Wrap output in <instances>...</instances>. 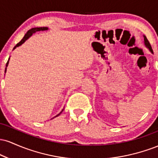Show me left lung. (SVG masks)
I'll list each match as a JSON object with an SVG mask.
<instances>
[{
    "mask_svg": "<svg viewBox=\"0 0 158 158\" xmlns=\"http://www.w3.org/2000/svg\"><path fill=\"white\" fill-rule=\"evenodd\" d=\"M143 37H144V44H145V45H146V48H148V49H149V50L152 52V53H153V50H152L151 44H150L149 41H148L147 38H146L145 35H143Z\"/></svg>",
    "mask_w": 158,
    "mask_h": 158,
    "instance_id": "left-lung-1",
    "label": "left lung"
}]
</instances>
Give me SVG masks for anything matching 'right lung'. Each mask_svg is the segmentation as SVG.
Wrapping results in <instances>:
<instances>
[{"mask_svg":"<svg viewBox=\"0 0 158 158\" xmlns=\"http://www.w3.org/2000/svg\"><path fill=\"white\" fill-rule=\"evenodd\" d=\"M48 30V27H35V28H32V29H30V30H28V31H27V32L26 34H25V35L23 36V38L22 39V40H21V41H20L19 43H18L17 44L15 45V47H14V48H13V50L14 49H15L16 48H17V47H19V46H21V44H23V43L25 42V41H26V40H27L29 39V38L30 37V36H31L32 34L33 33H35V32H39V31H44V30ZM9 60H10V58H9ZM9 60L7 61V63H6V69H5V73H6V67L8 66V64H9ZM64 110V109H63ZM63 110H61V111L60 112V113H59V114H58V115H56V117H58V116L59 115V114H60L61 112L63 111ZM53 117V118H54Z\"/></svg>","mask_w":158,"mask_h":158,"instance_id":"1","label":"right lung"}]
</instances>
